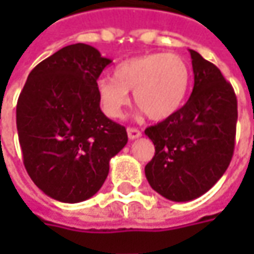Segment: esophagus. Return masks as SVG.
I'll return each instance as SVG.
<instances>
[{"label":"esophagus","mask_w":254,"mask_h":254,"mask_svg":"<svg viewBox=\"0 0 254 254\" xmlns=\"http://www.w3.org/2000/svg\"><path fill=\"white\" fill-rule=\"evenodd\" d=\"M127 134H128V138L130 140H135V138H140L141 137V131L138 128H134V127H128L127 128Z\"/></svg>","instance_id":"obj_1"}]
</instances>
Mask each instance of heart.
<instances>
[{
	"label": "heart",
	"mask_w": 254,
	"mask_h": 254,
	"mask_svg": "<svg viewBox=\"0 0 254 254\" xmlns=\"http://www.w3.org/2000/svg\"><path fill=\"white\" fill-rule=\"evenodd\" d=\"M190 86V64L180 55L147 54L116 66L113 77H103L96 90L103 112L120 119L134 100L151 120H164L180 110Z\"/></svg>",
	"instance_id": "obj_1"
}]
</instances>
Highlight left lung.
Returning a JSON list of instances; mask_svg holds the SVG:
<instances>
[{
    "label": "left lung",
    "instance_id": "8db88e82",
    "mask_svg": "<svg viewBox=\"0 0 254 254\" xmlns=\"http://www.w3.org/2000/svg\"><path fill=\"white\" fill-rule=\"evenodd\" d=\"M193 89L175 114L145 128L155 155L145 177L155 192L174 202L199 198L229 167L236 137L238 100L213 64L190 49Z\"/></svg>",
    "mask_w": 254,
    "mask_h": 254
}]
</instances>
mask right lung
<instances>
[{
  "mask_svg": "<svg viewBox=\"0 0 254 254\" xmlns=\"http://www.w3.org/2000/svg\"><path fill=\"white\" fill-rule=\"evenodd\" d=\"M110 62L90 45L64 46L35 66L19 94L16 128L25 168L59 202L92 198L128 140L126 127L100 110L96 86Z\"/></svg>",
  "mask_w": 254,
  "mask_h": 254,
  "instance_id": "add662e5",
  "label": "right lung"
}]
</instances>
